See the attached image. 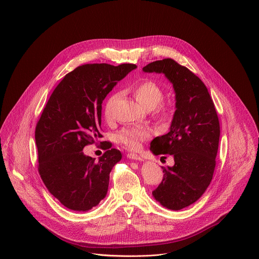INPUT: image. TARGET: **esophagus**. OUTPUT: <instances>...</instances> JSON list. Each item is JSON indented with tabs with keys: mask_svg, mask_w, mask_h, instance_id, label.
I'll return each instance as SVG.
<instances>
[{
	"mask_svg": "<svg viewBox=\"0 0 259 259\" xmlns=\"http://www.w3.org/2000/svg\"><path fill=\"white\" fill-rule=\"evenodd\" d=\"M128 158L135 160V161H142V158L137 154H128Z\"/></svg>",
	"mask_w": 259,
	"mask_h": 259,
	"instance_id": "obj_1",
	"label": "esophagus"
}]
</instances>
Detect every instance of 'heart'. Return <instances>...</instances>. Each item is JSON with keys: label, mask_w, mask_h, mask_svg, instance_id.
<instances>
[{"label": "heart", "mask_w": 259, "mask_h": 259, "mask_svg": "<svg viewBox=\"0 0 259 259\" xmlns=\"http://www.w3.org/2000/svg\"><path fill=\"white\" fill-rule=\"evenodd\" d=\"M133 94L136 100L145 108H157V118L162 122H167L171 118V109L161 102L165 98L164 89L153 80H145L138 83L133 88ZM119 97V94H113L108 97L104 105V116L106 121H112L114 118L113 108ZM151 137V131L144 127H128L122 129L118 135V141L124 144L127 149L136 151L140 147L142 141Z\"/></svg>", "instance_id": "heart-1"}]
</instances>
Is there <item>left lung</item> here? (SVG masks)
I'll return each instance as SVG.
<instances>
[{
    "label": "left lung",
    "instance_id": "obj_1",
    "mask_svg": "<svg viewBox=\"0 0 259 259\" xmlns=\"http://www.w3.org/2000/svg\"><path fill=\"white\" fill-rule=\"evenodd\" d=\"M145 72H163L173 84L176 110L170 131L151 143L155 155H172L174 166L163 168V179L153 192L164 207L180 210L199 200L212 180L220 127L207 87L188 67L165 58L149 63Z\"/></svg>",
    "mask_w": 259,
    "mask_h": 259
}]
</instances>
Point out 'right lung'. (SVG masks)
<instances>
[{"label": "right lung", "mask_w": 259, "mask_h": 259, "mask_svg": "<svg viewBox=\"0 0 259 259\" xmlns=\"http://www.w3.org/2000/svg\"><path fill=\"white\" fill-rule=\"evenodd\" d=\"M134 68L132 63L78 66L54 89L36 123L38 171L50 194L70 210L88 211L106 196L121 152L102 144L105 153L95 161L82 151L102 137V101Z\"/></svg>", "instance_id": "obj_1"}]
</instances>
